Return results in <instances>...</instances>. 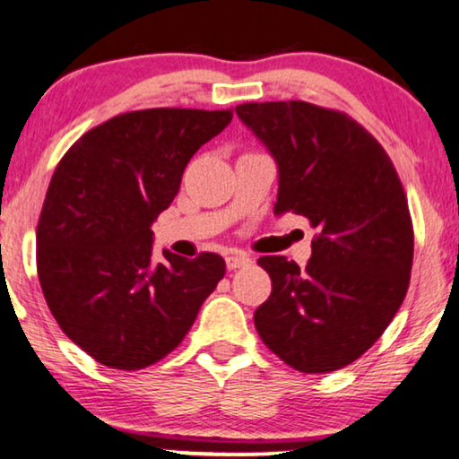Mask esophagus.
<instances>
[{"label": "esophagus", "instance_id": "34e87169", "mask_svg": "<svg viewBox=\"0 0 459 459\" xmlns=\"http://www.w3.org/2000/svg\"><path fill=\"white\" fill-rule=\"evenodd\" d=\"M252 263L250 256H246L242 252H230L228 256H225V264H228L230 271H236V269H244V266H248Z\"/></svg>", "mask_w": 459, "mask_h": 459}]
</instances>
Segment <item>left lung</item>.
<instances>
[{"label":"left lung","instance_id":"8db88e82","mask_svg":"<svg viewBox=\"0 0 459 459\" xmlns=\"http://www.w3.org/2000/svg\"><path fill=\"white\" fill-rule=\"evenodd\" d=\"M236 112L277 161L274 215L293 211L318 230L306 269L258 258L273 291L254 326L293 369H342L384 334L411 283L414 234L396 168L344 112L301 100Z\"/></svg>","mask_w":459,"mask_h":459}]
</instances>
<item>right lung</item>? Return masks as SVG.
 I'll return each mask as SVG.
<instances>
[{
    "instance_id": "1",
    "label": "right lung",
    "mask_w": 459,
    "mask_h": 459,
    "mask_svg": "<svg viewBox=\"0 0 459 459\" xmlns=\"http://www.w3.org/2000/svg\"><path fill=\"white\" fill-rule=\"evenodd\" d=\"M231 110L147 108L90 129L59 161L37 228L47 306L98 363L143 369L172 352L225 274L220 254L153 263L152 223Z\"/></svg>"
}]
</instances>
